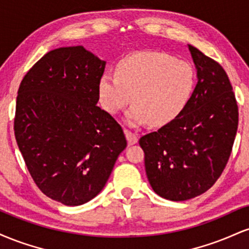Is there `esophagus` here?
<instances>
[{
	"label": "esophagus",
	"mask_w": 249,
	"mask_h": 249,
	"mask_svg": "<svg viewBox=\"0 0 249 249\" xmlns=\"http://www.w3.org/2000/svg\"><path fill=\"white\" fill-rule=\"evenodd\" d=\"M125 136H126L128 145H134L138 142V136H137L136 133L131 132V131L128 130H125Z\"/></svg>",
	"instance_id": "1"
}]
</instances>
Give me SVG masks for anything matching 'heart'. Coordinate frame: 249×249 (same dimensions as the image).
Returning <instances> with one entry per match:
<instances>
[{
  "label": "heart",
  "instance_id": "1",
  "mask_svg": "<svg viewBox=\"0 0 249 249\" xmlns=\"http://www.w3.org/2000/svg\"><path fill=\"white\" fill-rule=\"evenodd\" d=\"M115 75L99 77V103L110 115H117L132 99L125 122L133 127L148 122L161 126L178 118L196 88V72L190 63L156 51L124 57L117 63Z\"/></svg>",
  "mask_w": 249,
  "mask_h": 249
}]
</instances>
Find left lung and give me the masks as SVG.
<instances>
[{
  "instance_id": "left-lung-1",
  "label": "left lung",
  "mask_w": 249,
  "mask_h": 249,
  "mask_svg": "<svg viewBox=\"0 0 249 249\" xmlns=\"http://www.w3.org/2000/svg\"><path fill=\"white\" fill-rule=\"evenodd\" d=\"M187 47L198 79L187 107L178 118L139 139L151 187L172 201L196 198L213 186L231 156L239 122L227 73L193 45Z\"/></svg>"
}]
</instances>
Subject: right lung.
Segmentation results:
<instances>
[{
    "mask_svg": "<svg viewBox=\"0 0 249 249\" xmlns=\"http://www.w3.org/2000/svg\"><path fill=\"white\" fill-rule=\"evenodd\" d=\"M105 65L82 45L58 48L17 92L14 130L25 165L39 190L67 206L99 194L127 145L121 125L97 107Z\"/></svg>",
    "mask_w": 249,
    "mask_h": 249,
    "instance_id": "obj_1",
    "label": "right lung"
}]
</instances>
